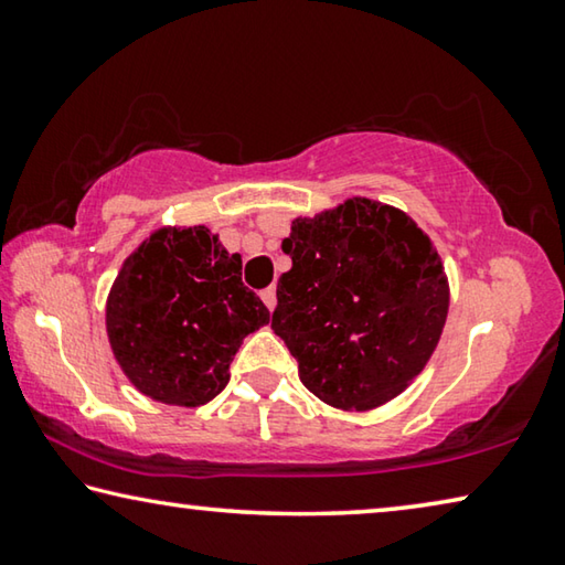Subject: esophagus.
<instances>
[{"mask_svg":"<svg viewBox=\"0 0 565 565\" xmlns=\"http://www.w3.org/2000/svg\"><path fill=\"white\" fill-rule=\"evenodd\" d=\"M262 301L266 303V309L274 311V306H276V286H269V289L262 291Z\"/></svg>","mask_w":565,"mask_h":565,"instance_id":"esophagus-1","label":"esophagus"}]
</instances>
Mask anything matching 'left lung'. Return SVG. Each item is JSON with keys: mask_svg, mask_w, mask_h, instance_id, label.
Listing matches in <instances>:
<instances>
[{"mask_svg": "<svg viewBox=\"0 0 565 565\" xmlns=\"http://www.w3.org/2000/svg\"><path fill=\"white\" fill-rule=\"evenodd\" d=\"M291 269L276 286L271 329L299 361L301 384L337 408H376L431 359L448 313L436 248L394 206L349 199L296 218Z\"/></svg>", "mask_w": 565, "mask_h": 565, "instance_id": "8db88e82", "label": "left lung"}]
</instances>
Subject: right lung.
Wrapping results in <instances>:
<instances>
[{
	"instance_id": "1",
	"label": "right lung",
	"mask_w": 565,
	"mask_h": 565,
	"mask_svg": "<svg viewBox=\"0 0 565 565\" xmlns=\"http://www.w3.org/2000/svg\"><path fill=\"white\" fill-rule=\"evenodd\" d=\"M269 309L242 281V256L206 226L159 228L127 262L107 301L114 356L141 394L202 406L228 384V363Z\"/></svg>"
}]
</instances>
